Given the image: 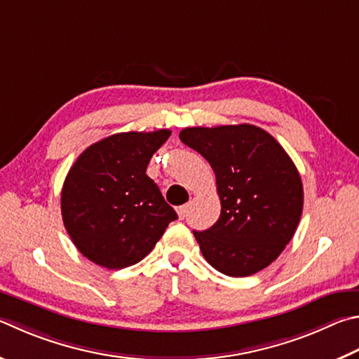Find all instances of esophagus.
Here are the masks:
<instances>
[{"instance_id": "obj_1", "label": "esophagus", "mask_w": 359, "mask_h": 359, "mask_svg": "<svg viewBox=\"0 0 359 359\" xmlns=\"http://www.w3.org/2000/svg\"><path fill=\"white\" fill-rule=\"evenodd\" d=\"M188 208H190V204H184V205L177 207V215H179V218L184 219V218L187 217V213H188Z\"/></svg>"}]
</instances>
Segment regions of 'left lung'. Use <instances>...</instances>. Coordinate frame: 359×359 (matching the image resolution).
<instances>
[{
  "mask_svg": "<svg viewBox=\"0 0 359 359\" xmlns=\"http://www.w3.org/2000/svg\"><path fill=\"white\" fill-rule=\"evenodd\" d=\"M180 141L217 175L221 213L210 229L193 231L202 256L227 276H250L284 251L303 212V184L283 146L250 123L190 127Z\"/></svg>",
  "mask_w": 359,
  "mask_h": 359,
  "instance_id": "left-lung-1",
  "label": "left lung"
}]
</instances>
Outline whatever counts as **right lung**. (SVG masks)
<instances>
[{"instance_id":"add662e5","label":"right lung","mask_w":359,"mask_h":359,"mask_svg":"<svg viewBox=\"0 0 359 359\" xmlns=\"http://www.w3.org/2000/svg\"><path fill=\"white\" fill-rule=\"evenodd\" d=\"M169 130L116 133L89 146L70 168L61 213L72 242L109 270L138 264L177 213L146 174Z\"/></svg>"}]
</instances>
